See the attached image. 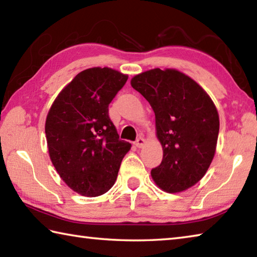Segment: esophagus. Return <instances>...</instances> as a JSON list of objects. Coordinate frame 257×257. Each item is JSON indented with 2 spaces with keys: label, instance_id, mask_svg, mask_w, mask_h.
I'll return each instance as SVG.
<instances>
[{
  "label": "esophagus",
  "instance_id": "34e87169",
  "mask_svg": "<svg viewBox=\"0 0 257 257\" xmlns=\"http://www.w3.org/2000/svg\"><path fill=\"white\" fill-rule=\"evenodd\" d=\"M135 145H136V146H137L138 148L143 147L144 145H145V139H144L143 137H138V138H137V141L135 142Z\"/></svg>",
  "mask_w": 257,
  "mask_h": 257
}]
</instances>
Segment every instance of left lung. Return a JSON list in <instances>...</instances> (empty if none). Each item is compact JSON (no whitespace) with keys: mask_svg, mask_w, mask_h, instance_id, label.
Segmentation results:
<instances>
[{"mask_svg":"<svg viewBox=\"0 0 257 257\" xmlns=\"http://www.w3.org/2000/svg\"><path fill=\"white\" fill-rule=\"evenodd\" d=\"M130 83L155 113L163 160L152 170L153 180L170 193L198 183L217 146L219 115L212 100L197 82L176 69H151Z\"/></svg>","mask_w":257,"mask_h":257,"instance_id":"8db88e82","label":"left lung"}]
</instances>
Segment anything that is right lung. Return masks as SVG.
<instances>
[{"label":"right lung","instance_id":"right-lung-1","mask_svg":"<svg viewBox=\"0 0 257 257\" xmlns=\"http://www.w3.org/2000/svg\"><path fill=\"white\" fill-rule=\"evenodd\" d=\"M127 80L108 67L85 69L63 88L46 119L51 163L65 183L85 197L112 188L132 147L109 116V104Z\"/></svg>","mask_w":257,"mask_h":257}]
</instances>
